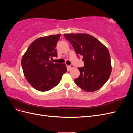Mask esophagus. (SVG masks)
Returning <instances> with one entry per match:
<instances>
[{
	"instance_id": "34e87169",
	"label": "esophagus",
	"mask_w": 133,
	"mask_h": 133,
	"mask_svg": "<svg viewBox=\"0 0 133 133\" xmlns=\"http://www.w3.org/2000/svg\"><path fill=\"white\" fill-rule=\"evenodd\" d=\"M68 68H69V69L70 70H71V69H73V68H74V66L73 65H70V66H68Z\"/></svg>"
}]
</instances>
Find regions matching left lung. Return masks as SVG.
<instances>
[{
  "label": "left lung",
  "instance_id": "left-lung-1",
  "mask_svg": "<svg viewBox=\"0 0 133 133\" xmlns=\"http://www.w3.org/2000/svg\"><path fill=\"white\" fill-rule=\"evenodd\" d=\"M79 57L83 56L84 66L78 68L80 74L75 83L86 91L101 88L110 75V55L106 46L93 36L87 34H65Z\"/></svg>",
  "mask_w": 133,
  "mask_h": 133
}]
</instances>
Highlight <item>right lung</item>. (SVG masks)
<instances>
[{
  "instance_id": "add662e5",
  "label": "right lung",
  "mask_w": 133,
  "mask_h": 133,
  "mask_svg": "<svg viewBox=\"0 0 133 133\" xmlns=\"http://www.w3.org/2000/svg\"><path fill=\"white\" fill-rule=\"evenodd\" d=\"M60 34L37 39L28 47L22 59L23 73L36 90L46 91L57 86L67 69L64 64H54L50 59L57 57L55 49Z\"/></svg>"
}]
</instances>
